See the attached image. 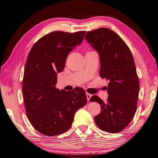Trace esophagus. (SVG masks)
I'll list each match as a JSON object with an SVG mask.
<instances>
[{
	"label": "esophagus",
	"instance_id": "obj_1",
	"mask_svg": "<svg viewBox=\"0 0 158 158\" xmlns=\"http://www.w3.org/2000/svg\"><path fill=\"white\" fill-rule=\"evenodd\" d=\"M86 96H87V98L88 102H89L90 98H91V97H92V94H90L87 93V94H86Z\"/></svg>",
	"mask_w": 158,
	"mask_h": 158
}]
</instances>
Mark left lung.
<instances>
[{"label": "left lung", "instance_id": "left-lung-1", "mask_svg": "<svg viewBox=\"0 0 158 158\" xmlns=\"http://www.w3.org/2000/svg\"><path fill=\"white\" fill-rule=\"evenodd\" d=\"M85 38L100 56V76L110 81L107 101L96 95L89 100L101 107L94 121L102 131L117 133L131 123L137 110L139 82L133 57L122 39L110 29L94 30Z\"/></svg>", "mask_w": 158, "mask_h": 158}]
</instances>
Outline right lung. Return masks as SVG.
Masks as SVG:
<instances>
[{"mask_svg": "<svg viewBox=\"0 0 158 158\" xmlns=\"http://www.w3.org/2000/svg\"><path fill=\"white\" fill-rule=\"evenodd\" d=\"M85 34L50 32L33 45L27 56L22 83L26 115L32 126L46 136L68 131L75 113L87 103L82 88L66 92L55 87L69 52L82 43Z\"/></svg>", "mask_w": 158, "mask_h": 158, "instance_id": "1", "label": "right lung"}]
</instances>
